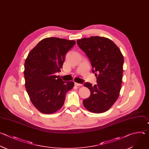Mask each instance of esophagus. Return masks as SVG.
Instances as JSON below:
<instances>
[{
    "instance_id": "obj_1",
    "label": "esophagus",
    "mask_w": 149,
    "mask_h": 149,
    "mask_svg": "<svg viewBox=\"0 0 149 149\" xmlns=\"http://www.w3.org/2000/svg\"><path fill=\"white\" fill-rule=\"evenodd\" d=\"M75 85H76V86H82V84H78V83H77V82H75Z\"/></svg>"
}]
</instances>
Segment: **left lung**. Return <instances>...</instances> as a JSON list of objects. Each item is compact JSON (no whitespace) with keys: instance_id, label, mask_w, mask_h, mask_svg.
<instances>
[{"instance_id":"obj_1","label":"left lung","mask_w":149,"mask_h":149,"mask_svg":"<svg viewBox=\"0 0 149 149\" xmlns=\"http://www.w3.org/2000/svg\"><path fill=\"white\" fill-rule=\"evenodd\" d=\"M77 42L89 58L92 72L98 76L97 84L94 86L89 82L84 84L90 90L91 95L83 101V105L89 112H105L111 108L119 95L123 56L119 47L106 37L92 36L77 40Z\"/></svg>"}]
</instances>
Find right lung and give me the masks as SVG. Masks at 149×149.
<instances>
[{
    "label": "right lung",
    "instance_id": "right-lung-1",
    "mask_svg": "<svg viewBox=\"0 0 149 149\" xmlns=\"http://www.w3.org/2000/svg\"><path fill=\"white\" fill-rule=\"evenodd\" d=\"M75 42L57 37L45 38L26 59L25 87L31 102L42 113L52 114L60 109L67 92L74 87V82H65L56 74L61 71L66 54Z\"/></svg>",
    "mask_w": 149,
    "mask_h": 149
}]
</instances>
